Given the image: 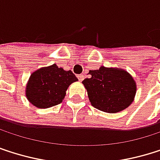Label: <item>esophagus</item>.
<instances>
[{
	"label": "esophagus",
	"mask_w": 160,
	"mask_h": 160,
	"mask_svg": "<svg viewBox=\"0 0 160 160\" xmlns=\"http://www.w3.org/2000/svg\"><path fill=\"white\" fill-rule=\"evenodd\" d=\"M77 77H78V80H79L80 82H82V81L84 80V78H85V76H84L83 74H80V75H78Z\"/></svg>",
	"instance_id": "34e87169"
}]
</instances>
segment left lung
Returning <instances> with one entry per match:
<instances>
[{
    "instance_id": "obj_1",
    "label": "left lung",
    "mask_w": 160,
    "mask_h": 160,
    "mask_svg": "<svg viewBox=\"0 0 160 160\" xmlns=\"http://www.w3.org/2000/svg\"><path fill=\"white\" fill-rule=\"evenodd\" d=\"M88 73L90 77L82 83L93 107L114 114L131 104L136 94V83L128 72L120 68L102 66Z\"/></svg>"
}]
</instances>
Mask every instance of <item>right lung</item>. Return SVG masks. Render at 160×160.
Segmentation results:
<instances>
[{
	"label": "right lung",
	"mask_w": 160,
	"mask_h": 160,
	"mask_svg": "<svg viewBox=\"0 0 160 160\" xmlns=\"http://www.w3.org/2000/svg\"><path fill=\"white\" fill-rule=\"evenodd\" d=\"M77 80L72 71H64L56 64L43 67L31 74L26 87V97L38 108H49L59 104L69 86Z\"/></svg>",
	"instance_id": "obj_1"
}]
</instances>
